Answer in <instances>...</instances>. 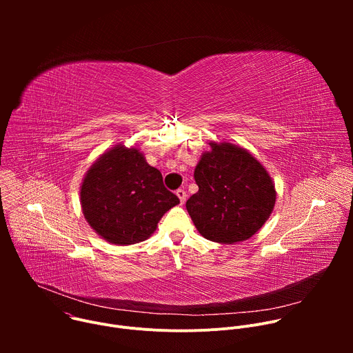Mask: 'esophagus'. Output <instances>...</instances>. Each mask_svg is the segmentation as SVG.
Returning a JSON list of instances; mask_svg holds the SVG:
<instances>
[{
	"label": "esophagus",
	"mask_w": 353,
	"mask_h": 353,
	"mask_svg": "<svg viewBox=\"0 0 353 353\" xmlns=\"http://www.w3.org/2000/svg\"><path fill=\"white\" fill-rule=\"evenodd\" d=\"M176 195L179 196V199H180V204L183 205V204L185 203V196H187L185 191H184V190H181V188H179V190L176 191Z\"/></svg>",
	"instance_id": "34e87169"
}]
</instances>
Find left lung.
Masks as SVG:
<instances>
[{
    "label": "left lung",
    "instance_id": "1",
    "mask_svg": "<svg viewBox=\"0 0 353 353\" xmlns=\"http://www.w3.org/2000/svg\"><path fill=\"white\" fill-rule=\"evenodd\" d=\"M194 179L198 191L185 208L199 234L236 244L253 237L271 216L276 190L272 177L248 149L230 142L208 143Z\"/></svg>",
    "mask_w": 353,
    "mask_h": 353
}]
</instances>
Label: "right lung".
<instances>
[{
    "mask_svg": "<svg viewBox=\"0 0 353 353\" xmlns=\"http://www.w3.org/2000/svg\"><path fill=\"white\" fill-rule=\"evenodd\" d=\"M79 201L89 226L110 244L130 245L154 234L162 216L180 201L163 185L138 146L106 149L85 173Z\"/></svg>",
    "mask_w": 353,
    "mask_h": 353,
    "instance_id": "1",
    "label": "right lung"
}]
</instances>
